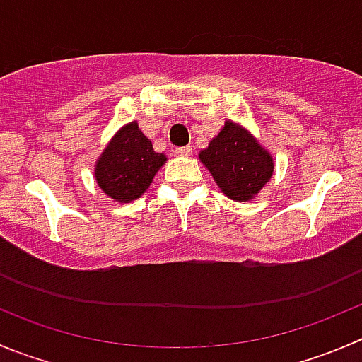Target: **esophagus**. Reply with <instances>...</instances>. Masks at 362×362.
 <instances>
[{
  "mask_svg": "<svg viewBox=\"0 0 362 362\" xmlns=\"http://www.w3.org/2000/svg\"><path fill=\"white\" fill-rule=\"evenodd\" d=\"M175 153H177V156H182V157H187L192 153V146H178V148L175 150Z\"/></svg>",
  "mask_w": 362,
  "mask_h": 362,
  "instance_id": "34e87169",
  "label": "esophagus"
}]
</instances>
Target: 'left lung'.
Masks as SVG:
<instances>
[{
	"label": "left lung",
	"mask_w": 362,
	"mask_h": 362,
	"mask_svg": "<svg viewBox=\"0 0 362 362\" xmlns=\"http://www.w3.org/2000/svg\"><path fill=\"white\" fill-rule=\"evenodd\" d=\"M198 157L221 192L233 202H252L274 175L272 153L233 120L224 122Z\"/></svg>",
	"instance_id": "8db88e82"
}]
</instances>
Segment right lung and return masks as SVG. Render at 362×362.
<instances>
[{
  "mask_svg": "<svg viewBox=\"0 0 362 362\" xmlns=\"http://www.w3.org/2000/svg\"><path fill=\"white\" fill-rule=\"evenodd\" d=\"M166 153L153 150L152 141L132 120L117 131L95 160V182L113 202L138 199L166 164Z\"/></svg>",
  "mask_w": 362,
  "mask_h": 362,
  "instance_id": "obj_1",
  "label": "right lung"
}]
</instances>
